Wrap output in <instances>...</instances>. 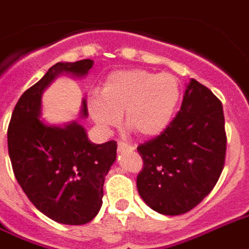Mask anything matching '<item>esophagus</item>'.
I'll use <instances>...</instances> for the list:
<instances>
[{"mask_svg": "<svg viewBox=\"0 0 249 249\" xmlns=\"http://www.w3.org/2000/svg\"><path fill=\"white\" fill-rule=\"evenodd\" d=\"M134 149H135V145L127 144V143H123V142L118 143V151L119 152H132Z\"/></svg>", "mask_w": 249, "mask_h": 249, "instance_id": "obj_1", "label": "esophagus"}]
</instances>
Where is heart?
<instances>
[{"label": "heart", "mask_w": 249, "mask_h": 249, "mask_svg": "<svg viewBox=\"0 0 249 249\" xmlns=\"http://www.w3.org/2000/svg\"><path fill=\"white\" fill-rule=\"evenodd\" d=\"M180 100V81L173 74L128 69L110 73L102 91L88 98V110L101 128L118 126L124 113L127 126L155 136L169 126Z\"/></svg>", "instance_id": "obj_1"}]
</instances>
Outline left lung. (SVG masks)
Here are the masks:
<instances>
[{
    "label": "left lung",
    "mask_w": 249,
    "mask_h": 249,
    "mask_svg": "<svg viewBox=\"0 0 249 249\" xmlns=\"http://www.w3.org/2000/svg\"><path fill=\"white\" fill-rule=\"evenodd\" d=\"M226 144L222 102L192 78L169 126L138 147L143 159L136 178L139 196L164 215L188 213L219 180Z\"/></svg>",
    "instance_id": "8db88e82"
}]
</instances>
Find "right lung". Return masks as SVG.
<instances>
[{
    "label": "right lung",
    "mask_w": 249,
    "mask_h": 249,
    "mask_svg": "<svg viewBox=\"0 0 249 249\" xmlns=\"http://www.w3.org/2000/svg\"><path fill=\"white\" fill-rule=\"evenodd\" d=\"M93 60L56 63L17 102L7 148L18 184L40 213L57 223L85 224L102 206L105 177L117 159V142L94 144L77 122L64 126L40 119L42 94L59 74L85 77ZM81 115L87 117V100Z\"/></svg>",
    "instance_id": "obj_1"
}]
</instances>
